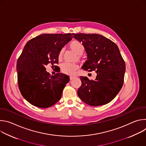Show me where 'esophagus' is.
I'll use <instances>...</instances> for the list:
<instances>
[{
  "mask_svg": "<svg viewBox=\"0 0 146 146\" xmlns=\"http://www.w3.org/2000/svg\"><path fill=\"white\" fill-rule=\"evenodd\" d=\"M74 78H75V77H74V76H70V80H73Z\"/></svg>",
  "mask_w": 146,
  "mask_h": 146,
  "instance_id": "34e87169",
  "label": "esophagus"
}]
</instances>
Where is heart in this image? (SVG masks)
Wrapping results in <instances>:
<instances>
[{
    "mask_svg": "<svg viewBox=\"0 0 146 146\" xmlns=\"http://www.w3.org/2000/svg\"><path fill=\"white\" fill-rule=\"evenodd\" d=\"M69 47L70 50L77 54L78 59H82V54L84 52V47L83 44L78 40H73L69 44ZM64 50L62 48L59 50L58 54V59L60 60L63 58ZM78 66L75 63H64L60 66V70L62 73L68 75H73L75 71L78 69Z\"/></svg>",
    "mask_w": 146,
    "mask_h": 146,
    "instance_id": "heart-1",
    "label": "heart"
}]
</instances>
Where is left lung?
Masks as SVG:
<instances>
[{
    "mask_svg": "<svg viewBox=\"0 0 146 146\" xmlns=\"http://www.w3.org/2000/svg\"><path fill=\"white\" fill-rule=\"evenodd\" d=\"M73 35L82 43L87 54L88 60L82 69L97 73L95 80L80 77L81 86L78 90V96L90 106L106 105L116 96L123 84L125 63L118 47L113 41L100 35Z\"/></svg>",
    "mask_w": 146,
    "mask_h": 146,
    "instance_id": "1",
    "label": "left lung"
}]
</instances>
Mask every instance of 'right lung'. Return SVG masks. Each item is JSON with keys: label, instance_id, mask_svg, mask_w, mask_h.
<instances>
[{"label": "right lung", "instance_id": "1", "mask_svg": "<svg viewBox=\"0 0 146 146\" xmlns=\"http://www.w3.org/2000/svg\"><path fill=\"white\" fill-rule=\"evenodd\" d=\"M72 38L71 33L42 34L25 46L17 62L18 84L21 94L31 105L47 108L60 99L69 77L60 73L50 76L45 66L57 67L54 64L58 63L59 50Z\"/></svg>", "mask_w": 146, "mask_h": 146}]
</instances>
